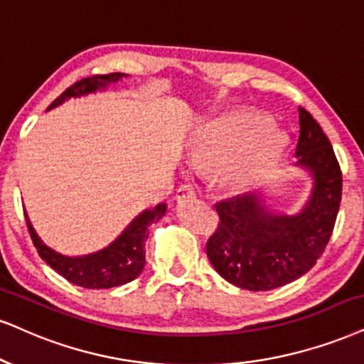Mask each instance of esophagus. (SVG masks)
I'll return each instance as SVG.
<instances>
[{
	"mask_svg": "<svg viewBox=\"0 0 364 364\" xmlns=\"http://www.w3.org/2000/svg\"><path fill=\"white\" fill-rule=\"evenodd\" d=\"M189 197H196V191L192 186H187V183H183V186L178 187L177 191V200H183V199H189Z\"/></svg>",
	"mask_w": 364,
	"mask_h": 364,
	"instance_id": "esophagus-1",
	"label": "esophagus"
}]
</instances>
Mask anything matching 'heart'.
I'll use <instances>...</instances> for the list:
<instances>
[{
  "label": "heart",
  "mask_w": 364,
  "mask_h": 364,
  "mask_svg": "<svg viewBox=\"0 0 364 364\" xmlns=\"http://www.w3.org/2000/svg\"><path fill=\"white\" fill-rule=\"evenodd\" d=\"M268 124L267 118L251 113L223 116L213 127L205 146L192 155V165L196 168H205L209 165L228 164L248 147L230 168V181L240 186L253 183L267 173L282 150V138L278 134L258 138Z\"/></svg>",
  "instance_id": "obj_1"
}]
</instances>
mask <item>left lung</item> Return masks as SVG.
Listing matches in <instances>:
<instances>
[{
	"mask_svg": "<svg viewBox=\"0 0 364 364\" xmlns=\"http://www.w3.org/2000/svg\"><path fill=\"white\" fill-rule=\"evenodd\" d=\"M295 155L314 175L312 196L297 216H273L257 196L216 204L219 224L205 251L216 272L246 290H273L311 270L329 243L338 218L343 173L329 138L312 114L299 107Z\"/></svg>",
	"mask_w": 364,
	"mask_h": 364,
	"instance_id": "left-lung-1",
	"label": "left lung"
}]
</instances>
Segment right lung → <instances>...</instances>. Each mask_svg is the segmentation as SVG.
Here are the masks:
<instances>
[{
	"mask_svg": "<svg viewBox=\"0 0 364 364\" xmlns=\"http://www.w3.org/2000/svg\"><path fill=\"white\" fill-rule=\"evenodd\" d=\"M127 74L111 73L105 75H92V77L80 79L77 82L67 87L55 101L48 106V109L62 105L69 97H77L82 94H89L105 89L107 84L116 82ZM167 205L159 204L154 209L143 210L140 216H136L129 223L124 230L107 248L96 251L86 257L70 258L57 253L48 246L42 243L33 228H31L30 219L26 218V226L37 248L40 258L45 263L50 264L58 275H62L70 284L84 287V289H111V287H119L128 284L136 278L143 272L145 267V241L148 237V226L151 223L159 221L164 218Z\"/></svg>",
	"mask_w": 364,
	"mask_h": 364,
	"instance_id": "1",
	"label": "right lung"
}]
</instances>
